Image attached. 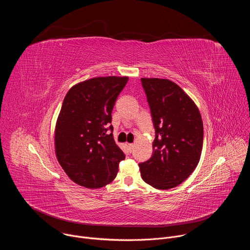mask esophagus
I'll return each instance as SVG.
<instances>
[{
	"instance_id": "1",
	"label": "esophagus",
	"mask_w": 250,
	"mask_h": 250,
	"mask_svg": "<svg viewBox=\"0 0 250 250\" xmlns=\"http://www.w3.org/2000/svg\"><path fill=\"white\" fill-rule=\"evenodd\" d=\"M125 146L127 147V149H128V151H129V152H131V151H132V149H133V147H134V146H133L132 144H127V142L125 144Z\"/></svg>"
}]
</instances>
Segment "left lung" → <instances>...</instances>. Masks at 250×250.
<instances>
[{
  "mask_svg": "<svg viewBox=\"0 0 250 250\" xmlns=\"http://www.w3.org/2000/svg\"><path fill=\"white\" fill-rule=\"evenodd\" d=\"M141 85L155 138L151 158L138 165L145 182L167 190L180 185L196 169L203 148V121L195 103L174 82L141 78Z\"/></svg>",
  "mask_w": 250,
  "mask_h": 250,
  "instance_id": "1",
  "label": "left lung"
}]
</instances>
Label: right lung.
<instances>
[{
	"mask_svg": "<svg viewBox=\"0 0 250 250\" xmlns=\"http://www.w3.org/2000/svg\"><path fill=\"white\" fill-rule=\"evenodd\" d=\"M127 77H97L66 94L55 126V152L76 184L97 189L111 183L125 155L113 137L112 111Z\"/></svg>",
	"mask_w": 250,
	"mask_h": 250,
	"instance_id": "1",
	"label": "right lung"
}]
</instances>
